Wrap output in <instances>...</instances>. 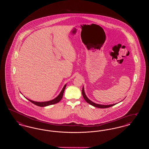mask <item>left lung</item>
I'll use <instances>...</instances> for the list:
<instances>
[{
    "label": "left lung",
    "mask_w": 149,
    "mask_h": 149,
    "mask_svg": "<svg viewBox=\"0 0 149 149\" xmlns=\"http://www.w3.org/2000/svg\"><path fill=\"white\" fill-rule=\"evenodd\" d=\"M82 94H83V97L84 99H85V101L87 103H88L89 104H90L91 105L95 107H97V108H109L110 107L113 106L114 105L116 104H109V105H103V104H97V103H95L93 102L92 101H91V100L88 99V98L85 95L84 87L82 89Z\"/></svg>",
    "instance_id": "1"
}]
</instances>
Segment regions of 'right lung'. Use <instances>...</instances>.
Returning a JSON list of instances; mask_svg holds the SVG:
<instances>
[{"label":"right lung","mask_w":149,"mask_h":149,"mask_svg":"<svg viewBox=\"0 0 149 149\" xmlns=\"http://www.w3.org/2000/svg\"><path fill=\"white\" fill-rule=\"evenodd\" d=\"M66 84L64 85V88H63L61 92L58 94V95L57 97L56 98H55V99H52L51 100H50V101L42 102H35V101H33V100H30V99H27H27H28L29 101H30L31 103H33L34 104H35V105L37 106L46 107L50 106V105H52V104H56V103H57L58 102H59L62 99L63 96V94H64V91H65V89L66 88Z\"/></svg>","instance_id":"add662e5"}]
</instances>
